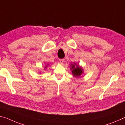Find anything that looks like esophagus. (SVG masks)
<instances>
[{"label": "esophagus", "mask_w": 125, "mask_h": 125, "mask_svg": "<svg viewBox=\"0 0 125 125\" xmlns=\"http://www.w3.org/2000/svg\"><path fill=\"white\" fill-rule=\"evenodd\" d=\"M63 62H64V59H59V63H60L61 64H63Z\"/></svg>", "instance_id": "obj_1"}]
</instances>
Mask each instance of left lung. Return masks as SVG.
<instances>
[{"label":"left lung","mask_w":125,"mask_h":125,"mask_svg":"<svg viewBox=\"0 0 125 125\" xmlns=\"http://www.w3.org/2000/svg\"><path fill=\"white\" fill-rule=\"evenodd\" d=\"M71 70L72 71V74L75 77H80L83 73V70L82 67L78 66L76 63H74V64H71Z\"/></svg>","instance_id":"8db88e82"}]
</instances>
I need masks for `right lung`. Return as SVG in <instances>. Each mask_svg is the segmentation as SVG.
<instances>
[{
    "label": "right lung",
    "instance_id": "obj_1",
    "mask_svg": "<svg viewBox=\"0 0 125 125\" xmlns=\"http://www.w3.org/2000/svg\"><path fill=\"white\" fill-rule=\"evenodd\" d=\"M46 67H47V66H46Z\"/></svg>",
    "mask_w": 125,
    "mask_h": 125
}]
</instances>
